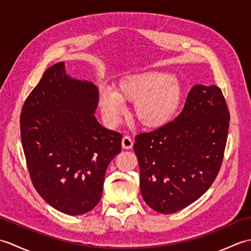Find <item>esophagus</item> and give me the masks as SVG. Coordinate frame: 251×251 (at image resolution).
I'll list each match as a JSON object with an SVG mask.
<instances>
[{
  "mask_svg": "<svg viewBox=\"0 0 251 251\" xmlns=\"http://www.w3.org/2000/svg\"><path fill=\"white\" fill-rule=\"evenodd\" d=\"M134 146V140L129 136H124L122 139V147L124 149H131Z\"/></svg>",
  "mask_w": 251,
  "mask_h": 251,
  "instance_id": "34e87169",
  "label": "esophagus"
}]
</instances>
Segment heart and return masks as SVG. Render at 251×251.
Listing matches in <instances>:
<instances>
[{
	"label": "heart",
	"instance_id": "b5f03b06",
	"mask_svg": "<svg viewBox=\"0 0 251 251\" xmlns=\"http://www.w3.org/2000/svg\"><path fill=\"white\" fill-rule=\"evenodd\" d=\"M181 98L182 87L177 78L165 72L148 71L122 77L116 92L101 90L99 105L106 123L115 126L125 112L124 101H135L138 122L146 127H159L173 119Z\"/></svg>",
	"mask_w": 251,
	"mask_h": 251
}]
</instances>
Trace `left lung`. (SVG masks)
<instances>
[{
    "instance_id": "1",
    "label": "left lung",
    "mask_w": 251,
    "mask_h": 251,
    "mask_svg": "<svg viewBox=\"0 0 251 251\" xmlns=\"http://www.w3.org/2000/svg\"><path fill=\"white\" fill-rule=\"evenodd\" d=\"M228 122L221 89L195 85L174 121L136 136L140 190L152 209L174 214L210 188L222 165Z\"/></svg>"
}]
</instances>
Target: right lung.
<instances>
[{"instance_id":"right-lung-1","label":"right lung","mask_w":251,"mask_h":251,"mask_svg":"<svg viewBox=\"0 0 251 251\" xmlns=\"http://www.w3.org/2000/svg\"><path fill=\"white\" fill-rule=\"evenodd\" d=\"M98 101L97 86L70 77L59 62L44 72L21 109L32 183L45 201L70 216L86 214L100 201L106 168L122 150V134L94 115Z\"/></svg>"}]
</instances>
